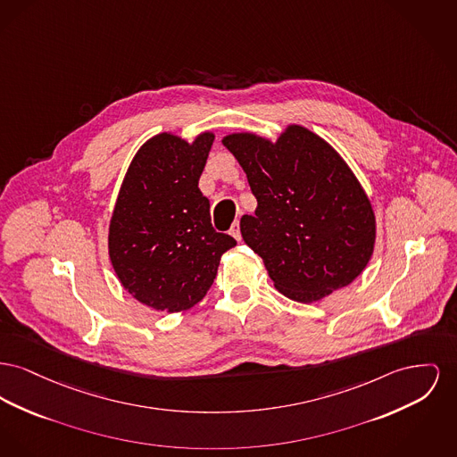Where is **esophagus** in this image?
<instances>
[{
  "instance_id": "obj_1",
  "label": "esophagus",
  "mask_w": 457,
  "mask_h": 457,
  "mask_svg": "<svg viewBox=\"0 0 457 457\" xmlns=\"http://www.w3.org/2000/svg\"><path fill=\"white\" fill-rule=\"evenodd\" d=\"M229 235L235 238V240H238V242H242V231H240V220H235L233 222V226H231V229H229Z\"/></svg>"
}]
</instances>
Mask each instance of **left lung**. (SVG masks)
I'll list each match as a JSON object with an SVG mask.
<instances>
[{
  "instance_id": "8db88e82",
  "label": "left lung",
  "mask_w": 457,
  "mask_h": 457,
  "mask_svg": "<svg viewBox=\"0 0 457 457\" xmlns=\"http://www.w3.org/2000/svg\"><path fill=\"white\" fill-rule=\"evenodd\" d=\"M222 145L257 198L243 215L245 243L262 257L274 287L311 303L350 285L375 248L371 204L344 159L318 135L288 126L276 143L240 133Z\"/></svg>"
}]
</instances>
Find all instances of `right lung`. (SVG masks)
<instances>
[{
	"mask_svg": "<svg viewBox=\"0 0 457 457\" xmlns=\"http://www.w3.org/2000/svg\"><path fill=\"white\" fill-rule=\"evenodd\" d=\"M212 133L193 143L154 136L131 162L108 229V253L122 287L141 303L187 311L214 283L219 261L237 240L217 233L198 188Z\"/></svg>",
	"mask_w": 457,
	"mask_h": 457,
	"instance_id": "right-lung-1",
	"label": "right lung"
}]
</instances>
